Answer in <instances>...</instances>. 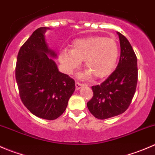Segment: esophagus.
Instances as JSON below:
<instances>
[{
	"label": "esophagus",
	"mask_w": 155,
	"mask_h": 155,
	"mask_svg": "<svg viewBox=\"0 0 155 155\" xmlns=\"http://www.w3.org/2000/svg\"><path fill=\"white\" fill-rule=\"evenodd\" d=\"M84 85V84L82 83H80V82H76V90H79V89H80L81 87Z\"/></svg>",
	"instance_id": "esophagus-1"
}]
</instances>
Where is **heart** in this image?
Listing matches in <instances>:
<instances>
[{
  "label": "heart",
  "mask_w": 155,
  "mask_h": 155,
  "mask_svg": "<svg viewBox=\"0 0 155 155\" xmlns=\"http://www.w3.org/2000/svg\"><path fill=\"white\" fill-rule=\"evenodd\" d=\"M119 54L117 43L112 38L93 36L77 39L72 43L71 49L64 48L60 51L58 61L67 73H73L85 61L87 71L85 76L101 79L111 73Z\"/></svg>",
  "instance_id": "heart-1"
}]
</instances>
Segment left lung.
<instances>
[{
	"label": "left lung",
	"instance_id": "left-lung-1",
	"mask_svg": "<svg viewBox=\"0 0 155 155\" xmlns=\"http://www.w3.org/2000/svg\"><path fill=\"white\" fill-rule=\"evenodd\" d=\"M117 34L121 46L118 66L103 83L91 87L93 97L87 103L91 113L98 119H107L125 112L137 88V56L127 39L121 33Z\"/></svg>",
	"mask_w": 155,
	"mask_h": 155
}]
</instances>
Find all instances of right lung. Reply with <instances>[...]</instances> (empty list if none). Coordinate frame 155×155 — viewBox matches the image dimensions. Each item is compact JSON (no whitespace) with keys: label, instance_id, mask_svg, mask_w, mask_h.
Segmentation results:
<instances>
[{"label":"right lung","instance_id":"right-lung-1","mask_svg":"<svg viewBox=\"0 0 155 155\" xmlns=\"http://www.w3.org/2000/svg\"><path fill=\"white\" fill-rule=\"evenodd\" d=\"M42 27L20 48L15 66V79L20 98L36 116L54 120L63 114L75 91V81L59 72L52 58L57 54L48 47Z\"/></svg>","mask_w":155,"mask_h":155}]
</instances>
